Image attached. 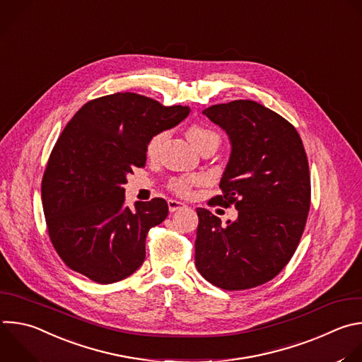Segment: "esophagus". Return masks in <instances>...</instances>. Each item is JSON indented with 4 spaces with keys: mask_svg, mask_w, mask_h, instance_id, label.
I'll return each instance as SVG.
<instances>
[{
    "mask_svg": "<svg viewBox=\"0 0 362 362\" xmlns=\"http://www.w3.org/2000/svg\"><path fill=\"white\" fill-rule=\"evenodd\" d=\"M168 206H169V211H177V210H180V209H183V207H186V204L185 203H182V202H177V200H173V199H170V200H168Z\"/></svg>",
    "mask_w": 362,
    "mask_h": 362,
    "instance_id": "obj_1",
    "label": "esophagus"
}]
</instances>
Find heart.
<instances>
[{"label": "heart", "instance_id": "obj_1", "mask_svg": "<svg viewBox=\"0 0 362 362\" xmlns=\"http://www.w3.org/2000/svg\"><path fill=\"white\" fill-rule=\"evenodd\" d=\"M187 136L189 139L192 141V144L199 149L202 151L203 148L209 146V145H216L218 146L220 145V135L211 129V128H207V127H203V125H192L189 129H187ZM168 138V132L166 131H162V132H158L155 134L148 145H146V155L149 158H156L160 148H162V144L165 142V139ZM206 182V177L203 175H187V176H177V177H173L170 179L168 187L179 194V196H189L193 190L194 186H199V185H203Z\"/></svg>", "mask_w": 362, "mask_h": 362}]
</instances>
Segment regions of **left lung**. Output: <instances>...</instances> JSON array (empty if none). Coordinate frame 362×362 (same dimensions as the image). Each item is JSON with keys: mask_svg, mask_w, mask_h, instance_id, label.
I'll use <instances>...</instances> for the list:
<instances>
[{"mask_svg": "<svg viewBox=\"0 0 362 362\" xmlns=\"http://www.w3.org/2000/svg\"><path fill=\"white\" fill-rule=\"evenodd\" d=\"M203 113L231 141L221 193L209 204L234 206L238 217L223 226L196 209L194 263L216 287L253 288L273 280L297 250L311 202L307 155L296 128L259 102L238 99Z\"/></svg>", "mask_w": 362, "mask_h": 362, "instance_id": "obj_1", "label": "left lung"}]
</instances>
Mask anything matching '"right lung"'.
Segmentation results:
<instances>
[{
  "mask_svg": "<svg viewBox=\"0 0 362 362\" xmlns=\"http://www.w3.org/2000/svg\"><path fill=\"white\" fill-rule=\"evenodd\" d=\"M187 106L117 92L86 102L58 138L41 185L51 243L74 272L99 284L135 273L148 231L168 216L160 197L125 204L127 176L146 165V145L180 124Z\"/></svg>",
  "mask_w": 362,
  "mask_h": 362,
  "instance_id": "obj_1",
  "label": "right lung"
}]
</instances>
